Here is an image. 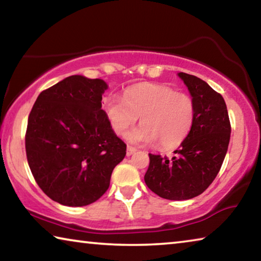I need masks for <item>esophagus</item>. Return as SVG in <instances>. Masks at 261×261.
<instances>
[{
	"label": "esophagus",
	"mask_w": 261,
	"mask_h": 261,
	"mask_svg": "<svg viewBox=\"0 0 261 261\" xmlns=\"http://www.w3.org/2000/svg\"><path fill=\"white\" fill-rule=\"evenodd\" d=\"M136 151H137V149H136L135 147H132V146H127V149H126V155H127V156H130V155H132V154H134Z\"/></svg>",
	"instance_id": "34e87169"
}]
</instances>
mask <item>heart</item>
<instances>
[{
  "mask_svg": "<svg viewBox=\"0 0 261 261\" xmlns=\"http://www.w3.org/2000/svg\"><path fill=\"white\" fill-rule=\"evenodd\" d=\"M102 108L114 132L124 136L140 117L141 126L132 131L135 144L174 148L183 143L194 120V103L190 95L175 92L163 84H144L127 90L123 99L108 95Z\"/></svg>",
  "mask_w": 261,
  "mask_h": 261,
  "instance_id": "obj_1",
  "label": "heart"
}]
</instances>
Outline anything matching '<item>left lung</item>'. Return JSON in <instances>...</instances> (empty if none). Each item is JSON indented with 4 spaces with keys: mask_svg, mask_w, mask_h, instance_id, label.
<instances>
[{
    "mask_svg": "<svg viewBox=\"0 0 261 261\" xmlns=\"http://www.w3.org/2000/svg\"><path fill=\"white\" fill-rule=\"evenodd\" d=\"M194 103V120L187 138L169 160L148 154L145 183L159 197L187 200L210 187L221 169L230 140V121L222 95L192 74L178 73Z\"/></svg>",
    "mask_w": 261,
    "mask_h": 261,
    "instance_id": "left-lung-1",
    "label": "left lung"
}]
</instances>
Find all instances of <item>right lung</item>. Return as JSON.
<instances>
[{"label":"right lung","instance_id":"obj_1","mask_svg":"<svg viewBox=\"0 0 261 261\" xmlns=\"http://www.w3.org/2000/svg\"><path fill=\"white\" fill-rule=\"evenodd\" d=\"M107 84L70 76L39 94L29 115L26 156L35 182L59 204L81 207L107 191L126 145L101 109Z\"/></svg>","mask_w":261,"mask_h":261}]
</instances>
